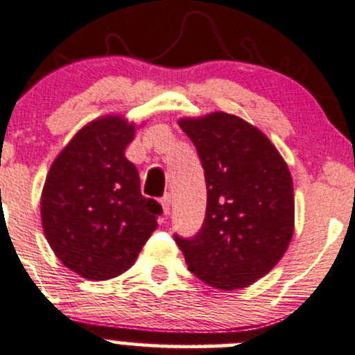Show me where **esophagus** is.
Listing matches in <instances>:
<instances>
[{"label": "esophagus", "instance_id": "obj_1", "mask_svg": "<svg viewBox=\"0 0 355 355\" xmlns=\"http://www.w3.org/2000/svg\"><path fill=\"white\" fill-rule=\"evenodd\" d=\"M160 203H162L164 216H169V212H171V195H164L162 200H160Z\"/></svg>", "mask_w": 355, "mask_h": 355}]
</instances>
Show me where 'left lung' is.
<instances>
[{
    "instance_id": "left-lung-1",
    "label": "left lung",
    "mask_w": 355,
    "mask_h": 355,
    "mask_svg": "<svg viewBox=\"0 0 355 355\" xmlns=\"http://www.w3.org/2000/svg\"><path fill=\"white\" fill-rule=\"evenodd\" d=\"M178 124L205 171L207 212L196 236L174 240L203 283L245 288L268 275L292 241V174L271 139L241 117L212 112Z\"/></svg>"
}]
</instances>
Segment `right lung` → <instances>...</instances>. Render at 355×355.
<instances>
[{
	"mask_svg": "<svg viewBox=\"0 0 355 355\" xmlns=\"http://www.w3.org/2000/svg\"><path fill=\"white\" fill-rule=\"evenodd\" d=\"M138 125L103 115L76 132L53 160L41 193V224L63 266L89 282L128 271L157 230L162 207L141 195L125 159Z\"/></svg>",
	"mask_w": 355,
	"mask_h": 355,
	"instance_id": "right-lung-1",
	"label": "right lung"
}]
</instances>
